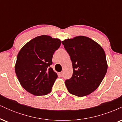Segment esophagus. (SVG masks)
<instances>
[{
  "instance_id": "1",
  "label": "esophagus",
  "mask_w": 122,
  "mask_h": 122,
  "mask_svg": "<svg viewBox=\"0 0 122 122\" xmlns=\"http://www.w3.org/2000/svg\"><path fill=\"white\" fill-rule=\"evenodd\" d=\"M59 75H60V76H61V77L63 76V75H64V72H60Z\"/></svg>"
}]
</instances>
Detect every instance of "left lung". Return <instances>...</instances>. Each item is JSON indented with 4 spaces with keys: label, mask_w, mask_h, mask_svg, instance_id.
Wrapping results in <instances>:
<instances>
[{
    "label": "left lung",
    "mask_w": 122,
    "mask_h": 122,
    "mask_svg": "<svg viewBox=\"0 0 122 122\" xmlns=\"http://www.w3.org/2000/svg\"><path fill=\"white\" fill-rule=\"evenodd\" d=\"M69 54L73 75L65 83L71 94L86 96L98 88L107 71L103 49L97 42L85 36H78L62 41Z\"/></svg>",
    "instance_id": "1"
}]
</instances>
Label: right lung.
<instances>
[{
    "mask_svg": "<svg viewBox=\"0 0 122 122\" xmlns=\"http://www.w3.org/2000/svg\"><path fill=\"white\" fill-rule=\"evenodd\" d=\"M61 43L59 39L43 35L30 41L19 51L15 73L20 85L29 93L42 96L51 92L57 74L50 66Z\"/></svg>",
    "mask_w": 122,
    "mask_h": 122,
    "instance_id": "obj_1",
    "label": "right lung"
}]
</instances>
